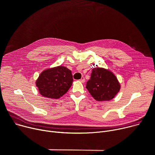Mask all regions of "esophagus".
I'll list each match as a JSON object with an SVG mask.
<instances>
[{"mask_svg":"<svg viewBox=\"0 0 155 155\" xmlns=\"http://www.w3.org/2000/svg\"><path fill=\"white\" fill-rule=\"evenodd\" d=\"M80 81L81 82H82V83H84V82H85V77H81V78L80 80Z\"/></svg>","mask_w":155,"mask_h":155,"instance_id":"34e87169","label":"esophagus"}]
</instances>
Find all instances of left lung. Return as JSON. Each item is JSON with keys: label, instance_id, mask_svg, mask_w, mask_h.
<instances>
[{"label": "left lung", "instance_id": "1", "mask_svg": "<svg viewBox=\"0 0 155 155\" xmlns=\"http://www.w3.org/2000/svg\"><path fill=\"white\" fill-rule=\"evenodd\" d=\"M116 76L108 70L96 67L92 70L86 88L97 101H108L114 98L120 90Z\"/></svg>", "mask_w": 155, "mask_h": 155}]
</instances>
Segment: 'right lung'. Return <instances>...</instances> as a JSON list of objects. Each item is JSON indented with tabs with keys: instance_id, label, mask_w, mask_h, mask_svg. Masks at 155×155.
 Masks as SVG:
<instances>
[{
	"instance_id": "right-lung-1",
	"label": "right lung",
	"mask_w": 155,
	"mask_h": 155,
	"mask_svg": "<svg viewBox=\"0 0 155 155\" xmlns=\"http://www.w3.org/2000/svg\"><path fill=\"white\" fill-rule=\"evenodd\" d=\"M73 81L71 70L59 66L45 70L38 78L36 85L43 96L58 99L67 92Z\"/></svg>"
}]
</instances>
